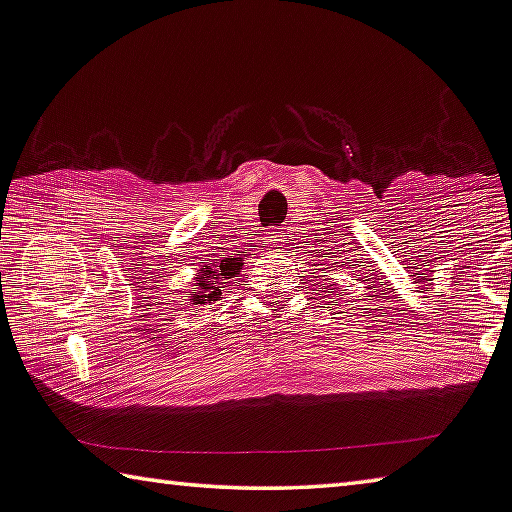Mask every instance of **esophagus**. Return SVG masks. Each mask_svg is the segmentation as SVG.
<instances>
[{
  "label": "esophagus",
  "mask_w": 512,
  "mask_h": 512,
  "mask_svg": "<svg viewBox=\"0 0 512 512\" xmlns=\"http://www.w3.org/2000/svg\"><path fill=\"white\" fill-rule=\"evenodd\" d=\"M284 237H287V235H284V232L282 230H273V232H268V244H271V246H280L282 244V241H284Z\"/></svg>",
  "instance_id": "esophagus-1"
}]
</instances>
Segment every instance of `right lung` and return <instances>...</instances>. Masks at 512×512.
Segmentation results:
<instances>
[{"instance_id": "1", "label": "right lung", "mask_w": 512, "mask_h": 512, "mask_svg": "<svg viewBox=\"0 0 512 512\" xmlns=\"http://www.w3.org/2000/svg\"><path fill=\"white\" fill-rule=\"evenodd\" d=\"M230 277L232 275V268H205V271L196 277V284H194V291H185L187 296L192 300V305H205V300H214L221 296V289L223 284L221 277Z\"/></svg>"}]
</instances>
